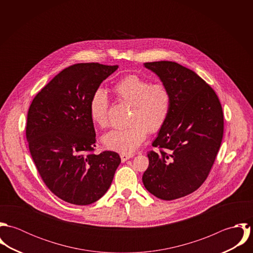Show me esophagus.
<instances>
[{"label":"esophagus","instance_id":"esophagus-1","mask_svg":"<svg viewBox=\"0 0 253 253\" xmlns=\"http://www.w3.org/2000/svg\"><path fill=\"white\" fill-rule=\"evenodd\" d=\"M120 156H121L122 162H126V161L131 159L133 157V154H124V153H122Z\"/></svg>","mask_w":253,"mask_h":253}]
</instances>
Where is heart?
<instances>
[{"label": "heart", "instance_id": "obj_1", "mask_svg": "<svg viewBox=\"0 0 253 253\" xmlns=\"http://www.w3.org/2000/svg\"><path fill=\"white\" fill-rule=\"evenodd\" d=\"M118 97L132 105L130 126L113 129L103 135L102 143L112 151L129 154L147 137L148 131L156 132L165 125L170 111V92L163 83H154L137 75H128L114 86ZM109 100L103 89H97L89 102L92 122L101 127L108 125Z\"/></svg>", "mask_w": 253, "mask_h": 253}]
</instances>
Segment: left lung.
Returning <instances> with one entry per match:
<instances>
[{
    "instance_id": "8db88e82",
    "label": "left lung",
    "mask_w": 253,
    "mask_h": 253,
    "mask_svg": "<svg viewBox=\"0 0 253 253\" xmlns=\"http://www.w3.org/2000/svg\"><path fill=\"white\" fill-rule=\"evenodd\" d=\"M170 92V111L148 152L142 176L155 197L171 201L196 191L207 179L223 137L224 118L215 91L196 73L176 62L144 63Z\"/></svg>"
}]
</instances>
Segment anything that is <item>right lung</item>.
Listing matches in <instances>:
<instances>
[{"mask_svg":"<svg viewBox=\"0 0 253 253\" xmlns=\"http://www.w3.org/2000/svg\"><path fill=\"white\" fill-rule=\"evenodd\" d=\"M119 68L79 63L57 74L33 99L26 138L37 169L59 199L77 206L98 201L114 178L118 153H92L95 130L89 102L101 83Z\"/></svg>","mask_w":253,"mask_h":253,"instance_id":"obj_1","label":"right lung"}]
</instances>
